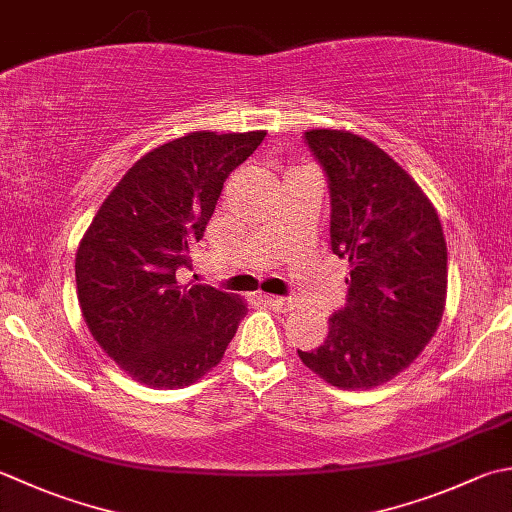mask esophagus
Returning <instances> with one entry per match:
<instances>
[{
	"label": "esophagus",
	"instance_id": "1",
	"mask_svg": "<svg viewBox=\"0 0 512 512\" xmlns=\"http://www.w3.org/2000/svg\"><path fill=\"white\" fill-rule=\"evenodd\" d=\"M264 302L270 308H275L277 313H288V310L297 308V302H295V299H290V297H264Z\"/></svg>",
	"mask_w": 512,
	"mask_h": 512
}]
</instances>
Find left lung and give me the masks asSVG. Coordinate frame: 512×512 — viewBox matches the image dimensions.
<instances>
[{"instance_id": "obj_1", "label": "left lung", "mask_w": 512, "mask_h": 512, "mask_svg": "<svg viewBox=\"0 0 512 512\" xmlns=\"http://www.w3.org/2000/svg\"><path fill=\"white\" fill-rule=\"evenodd\" d=\"M330 188V248L350 266L348 299L328 337L299 359L342 390L382 386L406 370L444 317L448 253L426 193L377 144L350 130H306Z\"/></svg>"}]
</instances>
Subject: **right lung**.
Segmentation results:
<instances>
[{
    "instance_id": "1",
    "label": "right lung",
    "mask_w": 512,
    "mask_h": 512,
    "mask_svg": "<svg viewBox=\"0 0 512 512\" xmlns=\"http://www.w3.org/2000/svg\"><path fill=\"white\" fill-rule=\"evenodd\" d=\"M266 130H195L139 157L99 206L75 255L77 299L104 353L135 382L182 388L213 370L246 302L204 284H179L204 237L226 177Z\"/></svg>"
}]
</instances>
